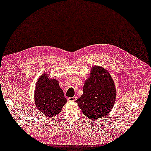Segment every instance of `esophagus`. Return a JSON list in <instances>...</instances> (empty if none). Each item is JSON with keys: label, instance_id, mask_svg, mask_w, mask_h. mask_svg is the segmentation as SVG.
I'll return each instance as SVG.
<instances>
[{"label": "esophagus", "instance_id": "esophagus-1", "mask_svg": "<svg viewBox=\"0 0 151 151\" xmlns=\"http://www.w3.org/2000/svg\"><path fill=\"white\" fill-rule=\"evenodd\" d=\"M76 97H70L67 98V100L68 101H76Z\"/></svg>", "mask_w": 151, "mask_h": 151}]
</instances>
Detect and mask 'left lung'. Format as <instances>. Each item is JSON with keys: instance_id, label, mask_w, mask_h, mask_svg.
<instances>
[{"instance_id": "obj_1", "label": "left lung", "mask_w": 151, "mask_h": 151, "mask_svg": "<svg viewBox=\"0 0 151 151\" xmlns=\"http://www.w3.org/2000/svg\"><path fill=\"white\" fill-rule=\"evenodd\" d=\"M116 88L108 71L100 66L91 68L84 81L83 95L76 101L84 115L91 120L109 114L116 99Z\"/></svg>"}]
</instances>
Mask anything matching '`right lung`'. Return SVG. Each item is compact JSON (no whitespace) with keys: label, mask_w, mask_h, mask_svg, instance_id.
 I'll list each match as a JSON object with an SVG mask.
<instances>
[{"label":"right lung","mask_w":151,"mask_h":151,"mask_svg":"<svg viewBox=\"0 0 151 151\" xmlns=\"http://www.w3.org/2000/svg\"><path fill=\"white\" fill-rule=\"evenodd\" d=\"M34 96L37 110L48 117L58 115L67 102L58 80L49 78L46 73L39 78Z\"/></svg>","instance_id":"1"}]
</instances>
